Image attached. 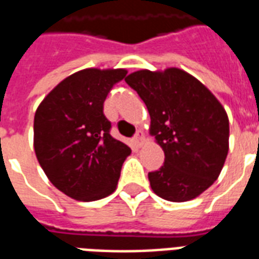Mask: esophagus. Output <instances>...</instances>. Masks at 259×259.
I'll return each mask as SVG.
<instances>
[{
  "label": "esophagus",
  "instance_id": "1",
  "mask_svg": "<svg viewBox=\"0 0 259 259\" xmlns=\"http://www.w3.org/2000/svg\"><path fill=\"white\" fill-rule=\"evenodd\" d=\"M134 144H135L138 148H140V147L143 146V143H144V135H143L142 131H138L136 132V135L134 136Z\"/></svg>",
  "mask_w": 259,
  "mask_h": 259
}]
</instances>
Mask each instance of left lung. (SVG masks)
I'll use <instances>...</instances> for the list:
<instances>
[{
    "label": "left lung",
    "instance_id": "1",
    "mask_svg": "<svg viewBox=\"0 0 259 259\" xmlns=\"http://www.w3.org/2000/svg\"><path fill=\"white\" fill-rule=\"evenodd\" d=\"M125 82L151 116L164 164L148 172L152 191L169 202L200 195L217 181L229 152V117L217 97L187 72H134Z\"/></svg>",
    "mask_w": 259,
    "mask_h": 259
}]
</instances>
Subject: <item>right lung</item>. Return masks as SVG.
<instances>
[{"mask_svg":"<svg viewBox=\"0 0 259 259\" xmlns=\"http://www.w3.org/2000/svg\"><path fill=\"white\" fill-rule=\"evenodd\" d=\"M125 69H82L64 78L34 115V152L52 185L91 202L116 190L131 148L113 139L104 101Z\"/></svg>","mask_w":259,"mask_h":259,"instance_id":"add662e5","label":"right lung"}]
</instances>
